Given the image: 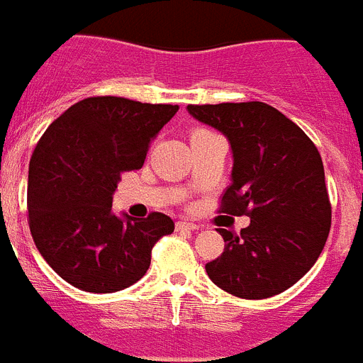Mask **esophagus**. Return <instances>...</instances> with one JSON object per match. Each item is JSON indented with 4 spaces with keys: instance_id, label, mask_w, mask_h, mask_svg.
<instances>
[{
    "instance_id": "34e87169",
    "label": "esophagus",
    "mask_w": 363,
    "mask_h": 363,
    "mask_svg": "<svg viewBox=\"0 0 363 363\" xmlns=\"http://www.w3.org/2000/svg\"><path fill=\"white\" fill-rule=\"evenodd\" d=\"M176 229L178 230H196L198 225L196 223H192V221L179 220V221H176Z\"/></svg>"
}]
</instances>
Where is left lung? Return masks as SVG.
<instances>
[{"label":"left lung","instance_id":"8db88e82","mask_svg":"<svg viewBox=\"0 0 363 363\" xmlns=\"http://www.w3.org/2000/svg\"><path fill=\"white\" fill-rule=\"evenodd\" d=\"M187 111L230 143L233 182L220 213L251 218L240 234L216 229L225 249L205 271L233 296L262 300L284 293L313 267L331 229L318 149L294 121L262 101Z\"/></svg>","mask_w":363,"mask_h":363}]
</instances>
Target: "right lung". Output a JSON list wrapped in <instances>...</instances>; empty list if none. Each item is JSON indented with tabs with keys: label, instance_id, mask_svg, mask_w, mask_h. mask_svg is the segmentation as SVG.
Listing matches in <instances>:
<instances>
[{
	"label": "right lung",
	"instance_id": "1",
	"mask_svg": "<svg viewBox=\"0 0 363 363\" xmlns=\"http://www.w3.org/2000/svg\"><path fill=\"white\" fill-rule=\"evenodd\" d=\"M176 112L178 105L94 96L40 138L28 163V227L45 262L74 287L101 294L136 284L154 243L174 230L163 213L118 218L111 209L121 174L142 169Z\"/></svg>",
	"mask_w": 363,
	"mask_h": 363
}]
</instances>
